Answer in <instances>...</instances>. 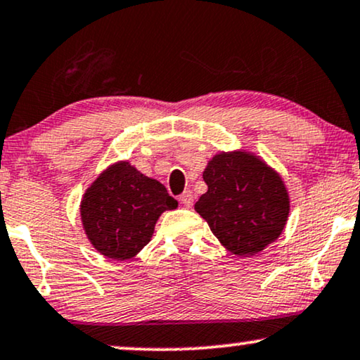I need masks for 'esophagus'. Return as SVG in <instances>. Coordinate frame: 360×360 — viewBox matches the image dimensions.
I'll use <instances>...</instances> for the list:
<instances>
[{"label": "esophagus", "mask_w": 360, "mask_h": 360, "mask_svg": "<svg viewBox=\"0 0 360 360\" xmlns=\"http://www.w3.org/2000/svg\"><path fill=\"white\" fill-rule=\"evenodd\" d=\"M179 200H181V204L186 205V207H191V205H193V202H194V195H193V191H184V193L181 194Z\"/></svg>", "instance_id": "1"}]
</instances>
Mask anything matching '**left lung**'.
<instances>
[{
  "mask_svg": "<svg viewBox=\"0 0 360 360\" xmlns=\"http://www.w3.org/2000/svg\"><path fill=\"white\" fill-rule=\"evenodd\" d=\"M207 193L194 209L219 242L237 257H253L276 240L290 215L280 172L247 150L220 151L202 172Z\"/></svg>",
  "mask_w": 360,
  "mask_h": 360,
  "instance_id": "left-lung-1",
  "label": "left lung"
}]
</instances>
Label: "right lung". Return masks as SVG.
<instances>
[{"mask_svg": "<svg viewBox=\"0 0 360 360\" xmlns=\"http://www.w3.org/2000/svg\"><path fill=\"white\" fill-rule=\"evenodd\" d=\"M177 207L160 181L117 161L100 172L80 200L85 236L103 257L130 260L150 243L165 210Z\"/></svg>", "mask_w": 360, "mask_h": 360, "instance_id": "right-lung-1", "label": "right lung"}]
</instances>
